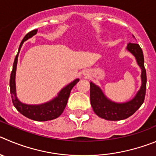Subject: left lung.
I'll use <instances>...</instances> for the list:
<instances>
[{
	"instance_id": "8db88e82",
	"label": "left lung",
	"mask_w": 156,
	"mask_h": 156,
	"mask_svg": "<svg viewBox=\"0 0 156 156\" xmlns=\"http://www.w3.org/2000/svg\"><path fill=\"white\" fill-rule=\"evenodd\" d=\"M127 49L135 57L138 65L142 69V86L133 99L121 104L113 102L106 98L100 88L92 82L90 83V101L91 107L97 115L105 120L119 121L130 117L141 107L145 100L147 78L144 65L143 52L139 44L133 42L128 44Z\"/></svg>"
}]
</instances>
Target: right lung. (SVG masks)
Segmentation results:
<instances>
[{
	"label": "right lung",
	"mask_w": 156,
	"mask_h": 156,
	"mask_svg": "<svg viewBox=\"0 0 156 156\" xmlns=\"http://www.w3.org/2000/svg\"><path fill=\"white\" fill-rule=\"evenodd\" d=\"M37 29H34V30L28 32L24 36L21 44L19 46L18 52H17V55H16L15 59H14V64H13V69L11 71V78H10V91H11L13 105L19 112L25 117L32 119V120L44 122V121H49L57 119L62 114L65 107H66L71 89L79 81V79H76L70 83L69 85L65 87L59 92L58 97L55 98L49 102L44 103V104L38 105H30L23 104L17 99L15 92V74L17 57H18L19 51H20V49H21L23 43L28 38L31 37L32 36L37 34Z\"/></svg>",
	"instance_id": "right-lung-1"
}]
</instances>
